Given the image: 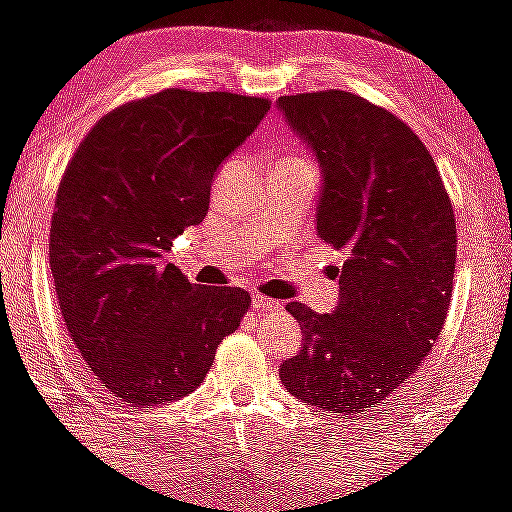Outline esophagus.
Masks as SVG:
<instances>
[{"mask_svg":"<svg viewBox=\"0 0 512 512\" xmlns=\"http://www.w3.org/2000/svg\"><path fill=\"white\" fill-rule=\"evenodd\" d=\"M252 306H255V309H260V311H279V309H282V301L262 297V294H252Z\"/></svg>","mask_w":512,"mask_h":512,"instance_id":"34e87169","label":"esophagus"}]
</instances>
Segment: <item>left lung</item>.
I'll list each match as a JSON object with an SVG mask.
<instances>
[{"label": "left lung", "instance_id": "8db88e82", "mask_svg": "<svg viewBox=\"0 0 512 512\" xmlns=\"http://www.w3.org/2000/svg\"><path fill=\"white\" fill-rule=\"evenodd\" d=\"M277 110L321 169L316 233L348 252L333 314L287 304L304 346L279 378L319 410L363 414L439 338L454 284V211L432 154L392 112L346 90L284 95Z\"/></svg>", "mask_w": 512, "mask_h": 512}]
</instances>
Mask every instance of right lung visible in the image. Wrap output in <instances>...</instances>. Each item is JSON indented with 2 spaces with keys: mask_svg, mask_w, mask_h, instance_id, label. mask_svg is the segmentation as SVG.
Here are the masks:
<instances>
[{
  "mask_svg": "<svg viewBox=\"0 0 512 512\" xmlns=\"http://www.w3.org/2000/svg\"><path fill=\"white\" fill-rule=\"evenodd\" d=\"M270 102L169 88L88 132L58 186L53 284L68 333L98 380L134 407L201 385L250 294L201 287L164 260L208 213L211 184Z\"/></svg>",
  "mask_w": 512,
  "mask_h": 512,
  "instance_id": "right-lung-1",
  "label": "right lung"
}]
</instances>
